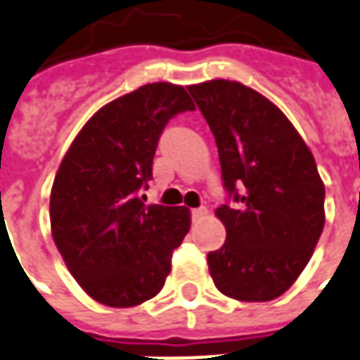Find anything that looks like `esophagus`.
Returning <instances> with one entry per match:
<instances>
[{"mask_svg":"<svg viewBox=\"0 0 360 360\" xmlns=\"http://www.w3.org/2000/svg\"><path fill=\"white\" fill-rule=\"evenodd\" d=\"M205 216H207V209H205V207H199V209L191 210V218H193V221H199L201 218H205Z\"/></svg>","mask_w":360,"mask_h":360,"instance_id":"34e87169","label":"esophagus"}]
</instances>
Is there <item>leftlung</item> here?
I'll use <instances>...</instances> for the list:
<instances>
[{
  "instance_id": "obj_1",
  "label": "left lung",
  "mask_w": 360,
  "mask_h": 360,
  "mask_svg": "<svg viewBox=\"0 0 360 360\" xmlns=\"http://www.w3.org/2000/svg\"><path fill=\"white\" fill-rule=\"evenodd\" d=\"M188 89L214 134L221 180L237 201L214 212L228 237L207 256L210 277L229 298H279L323 233L324 184L315 158L285 113L258 91L229 79Z\"/></svg>"
}]
</instances>
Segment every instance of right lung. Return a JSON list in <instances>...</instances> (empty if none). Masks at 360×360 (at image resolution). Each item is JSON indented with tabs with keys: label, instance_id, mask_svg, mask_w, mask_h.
Returning a JSON list of instances; mask_svg holds the SVG:
<instances>
[{
	"label": "right lung",
	"instance_id": "obj_1",
	"mask_svg": "<svg viewBox=\"0 0 360 360\" xmlns=\"http://www.w3.org/2000/svg\"><path fill=\"white\" fill-rule=\"evenodd\" d=\"M186 110L195 104L182 85H142L100 108L62 158L51 233L68 271L98 304L134 307L158 296L190 231L186 207H146L139 197L167 121Z\"/></svg>",
	"mask_w": 360,
	"mask_h": 360
}]
</instances>
